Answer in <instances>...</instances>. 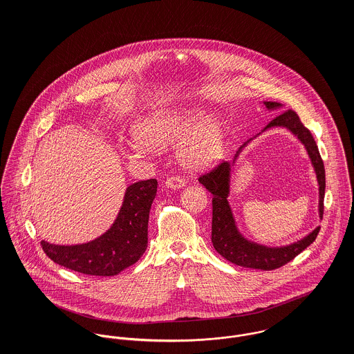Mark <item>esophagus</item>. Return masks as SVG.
Segmentation results:
<instances>
[{
    "instance_id": "1",
    "label": "esophagus",
    "mask_w": 354,
    "mask_h": 354,
    "mask_svg": "<svg viewBox=\"0 0 354 354\" xmlns=\"http://www.w3.org/2000/svg\"><path fill=\"white\" fill-rule=\"evenodd\" d=\"M165 185H166V188H170V189H180L185 185V180H183L178 176H173V177H169L166 180Z\"/></svg>"
}]
</instances>
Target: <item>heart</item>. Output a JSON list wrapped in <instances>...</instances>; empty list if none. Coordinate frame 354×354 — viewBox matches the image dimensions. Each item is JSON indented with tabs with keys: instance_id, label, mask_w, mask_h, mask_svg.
<instances>
[{
	"instance_id": "obj_1",
	"label": "heart",
	"mask_w": 354,
	"mask_h": 354,
	"mask_svg": "<svg viewBox=\"0 0 354 354\" xmlns=\"http://www.w3.org/2000/svg\"><path fill=\"white\" fill-rule=\"evenodd\" d=\"M198 106L156 110L133 127L138 140L133 153L160 149L185 138L177 147V158L188 171H202L221 159L225 149V131L218 120Z\"/></svg>"
}]
</instances>
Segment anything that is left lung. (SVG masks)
Here are the masks:
<instances>
[{
	"label": "left lung",
	"mask_w": 354,
	"mask_h": 354,
	"mask_svg": "<svg viewBox=\"0 0 354 354\" xmlns=\"http://www.w3.org/2000/svg\"><path fill=\"white\" fill-rule=\"evenodd\" d=\"M267 110H277L281 109L282 104L278 102H263ZM270 128H286L292 132L299 142L303 145L306 153L310 159L312 167L316 174L317 185H319V218H323V201H324V191H326V173L324 165L320 158L317 146L313 140L310 132L305 128L303 122L300 121L299 115L293 110H286L282 114L277 115L272 121H270L264 129ZM260 132V133H261ZM259 133V135H260ZM256 138V136H254ZM250 139L245 142L239 151L236 152L233 162H223L212 171L207 173L199 178V183L208 192L212 194V230H211V241L215 251L223 256L230 263H234L241 267L256 268V270H275L290 260H293L299 253L303 252L306 247H309L317 233L320 226L313 229L309 234H306L301 240L295 241L289 245L283 247H268L259 243L248 240L241 234L237 227L232 207L229 204V194H230V178L232 171L236 165L243 150L252 142Z\"/></svg>",
	"instance_id": "left-lung-1"
}]
</instances>
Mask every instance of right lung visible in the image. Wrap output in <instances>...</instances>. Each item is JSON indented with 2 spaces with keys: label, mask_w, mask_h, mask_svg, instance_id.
<instances>
[{
  "label": "right lung",
  "mask_w": 354,
  "mask_h": 354,
  "mask_svg": "<svg viewBox=\"0 0 354 354\" xmlns=\"http://www.w3.org/2000/svg\"><path fill=\"white\" fill-rule=\"evenodd\" d=\"M156 187L155 178L129 185L115 221L98 239L76 245H55L42 240L44 251L54 263L86 275L120 274L135 264L147 248L149 216Z\"/></svg>",
  "instance_id": "right-lung-1"
}]
</instances>
